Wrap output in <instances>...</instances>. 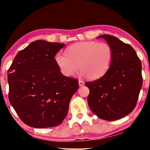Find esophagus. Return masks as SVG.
Listing matches in <instances>:
<instances>
[{"label":"esophagus","mask_w":150,"mask_h":150,"mask_svg":"<svg viewBox=\"0 0 150 150\" xmlns=\"http://www.w3.org/2000/svg\"><path fill=\"white\" fill-rule=\"evenodd\" d=\"M79 86L80 87H81V86H83V85H84V82L83 81H81V80H80V81H79Z\"/></svg>","instance_id":"obj_1"}]
</instances>
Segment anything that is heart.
<instances>
[{
	"instance_id": "obj_1",
	"label": "heart",
	"mask_w": 150,
	"mask_h": 150,
	"mask_svg": "<svg viewBox=\"0 0 150 150\" xmlns=\"http://www.w3.org/2000/svg\"><path fill=\"white\" fill-rule=\"evenodd\" d=\"M65 54L59 52L54 58L61 72L72 76L79 67L81 74L91 80L99 79L108 71L113 57L109 44L94 41L74 44L65 50Z\"/></svg>"
}]
</instances>
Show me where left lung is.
<instances>
[{"label": "left lung", "mask_w": 150, "mask_h": 150, "mask_svg": "<svg viewBox=\"0 0 150 150\" xmlns=\"http://www.w3.org/2000/svg\"><path fill=\"white\" fill-rule=\"evenodd\" d=\"M111 46L113 57L108 71L99 79L87 82V102L98 117L115 121L134 110L142 87L141 60L130 45L110 35H102Z\"/></svg>", "instance_id": "8db88e82"}]
</instances>
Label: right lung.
<instances>
[{"mask_svg":"<svg viewBox=\"0 0 150 150\" xmlns=\"http://www.w3.org/2000/svg\"><path fill=\"white\" fill-rule=\"evenodd\" d=\"M64 44L36 40L16 54L9 68V100L24 124L36 128L61 124L77 79L61 74L55 54Z\"/></svg>","mask_w":150,"mask_h":150,"instance_id":"add662e5","label":"right lung"}]
</instances>
